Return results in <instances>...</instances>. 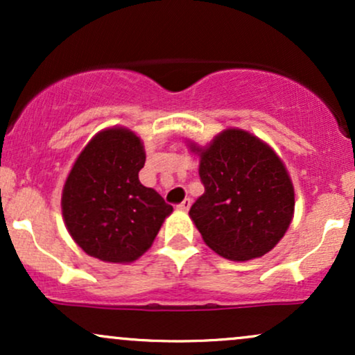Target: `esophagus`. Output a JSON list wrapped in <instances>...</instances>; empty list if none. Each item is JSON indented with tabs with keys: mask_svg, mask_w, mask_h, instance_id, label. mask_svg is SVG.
I'll list each match as a JSON object with an SVG mask.
<instances>
[{
	"mask_svg": "<svg viewBox=\"0 0 355 355\" xmlns=\"http://www.w3.org/2000/svg\"><path fill=\"white\" fill-rule=\"evenodd\" d=\"M190 205H191V200L190 198H185V200H183L180 205H178V210H182V211H187L190 209Z\"/></svg>",
	"mask_w": 355,
	"mask_h": 355,
	"instance_id": "esophagus-1",
	"label": "esophagus"
}]
</instances>
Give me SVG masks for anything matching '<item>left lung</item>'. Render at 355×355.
I'll list each match as a JSON object with an SVG mask.
<instances>
[{"label":"left lung","mask_w":355,"mask_h":355,"mask_svg":"<svg viewBox=\"0 0 355 355\" xmlns=\"http://www.w3.org/2000/svg\"><path fill=\"white\" fill-rule=\"evenodd\" d=\"M198 155L205 193L191 205L203 242L223 259L245 262L270 252L291 227L295 191L282 158L267 141L242 128H227Z\"/></svg>","instance_id":"obj_1"}]
</instances>
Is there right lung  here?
<instances>
[{"label":"right lung","instance_id":"obj_1","mask_svg":"<svg viewBox=\"0 0 355 355\" xmlns=\"http://www.w3.org/2000/svg\"><path fill=\"white\" fill-rule=\"evenodd\" d=\"M141 138L108 126L81 150L61 191L68 234L85 254L110 263H132L152 247L172 205L144 187Z\"/></svg>","mask_w":355,"mask_h":355}]
</instances>
